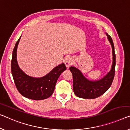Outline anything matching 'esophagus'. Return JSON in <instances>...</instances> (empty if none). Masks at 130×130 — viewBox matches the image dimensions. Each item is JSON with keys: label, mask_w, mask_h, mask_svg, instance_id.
Segmentation results:
<instances>
[{"label": "esophagus", "mask_w": 130, "mask_h": 130, "mask_svg": "<svg viewBox=\"0 0 130 130\" xmlns=\"http://www.w3.org/2000/svg\"><path fill=\"white\" fill-rule=\"evenodd\" d=\"M73 63V59L71 57H68L65 60V64L67 68H69Z\"/></svg>", "instance_id": "esophagus-1"}]
</instances>
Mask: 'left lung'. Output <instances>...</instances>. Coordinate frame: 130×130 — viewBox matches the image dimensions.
Listing matches in <instances>:
<instances>
[{
  "mask_svg": "<svg viewBox=\"0 0 130 130\" xmlns=\"http://www.w3.org/2000/svg\"><path fill=\"white\" fill-rule=\"evenodd\" d=\"M108 40L112 47L113 63L111 69L102 79L96 81H91L85 77L81 71L75 67L69 68L73 75V89L76 96L84 99H95L102 95L111 86L115 74L116 54L114 44L109 35L106 33Z\"/></svg>",
  "mask_w": 130,
  "mask_h": 130,
  "instance_id": "8db88e82",
  "label": "left lung"
}]
</instances>
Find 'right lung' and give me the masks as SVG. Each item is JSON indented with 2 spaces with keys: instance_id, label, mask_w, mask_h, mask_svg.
Listing matches in <instances>:
<instances>
[{
  "instance_id": "1",
  "label": "right lung",
  "mask_w": 130,
  "mask_h": 130,
  "mask_svg": "<svg viewBox=\"0 0 130 130\" xmlns=\"http://www.w3.org/2000/svg\"><path fill=\"white\" fill-rule=\"evenodd\" d=\"M21 36L14 46L11 61V70L15 86L20 93L30 99H45L53 94L59 76L66 70L63 63L54 68L47 75L34 77L26 74L20 68L17 61V49Z\"/></svg>"
}]
</instances>
